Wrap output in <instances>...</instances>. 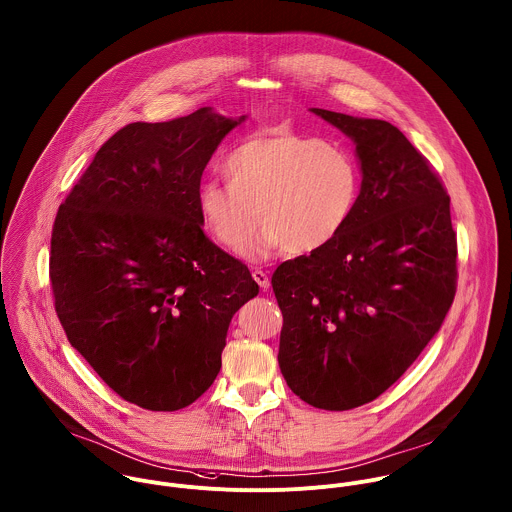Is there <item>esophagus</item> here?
Here are the masks:
<instances>
[{
    "instance_id": "34e87169",
    "label": "esophagus",
    "mask_w": 512,
    "mask_h": 512,
    "mask_svg": "<svg viewBox=\"0 0 512 512\" xmlns=\"http://www.w3.org/2000/svg\"><path fill=\"white\" fill-rule=\"evenodd\" d=\"M253 279H255V283H257L261 289H269V285H271L269 275H267L265 271H261V269H255V271H253Z\"/></svg>"
}]
</instances>
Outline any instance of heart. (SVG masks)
Here are the masks:
<instances>
[{
	"mask_svg": "<svg viewBox=\"0 0 512 512\" xmlns=\"http://www.w3.org/2000/svg\"><path fill=\"white\" fill-rule=\"evenodd\" d=\"M223 172L198 192L205 229L231 253L259 259L281 247L301 255L330 243L348 223L360 176L352 156L332 142L297 134L255 136L233 148ZM260 217L257 218L256 215Z\"/></svg>",
	"mask_w": 512,
	"mask_h": 512,
	"instance_id": "1",
	"label": "heart"
}]
</instances>
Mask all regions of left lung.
Here are the masks:
<instances>
[{
  "label": "left lung",
  "mask_w": 512,
  "mask_h": 512,
  "mask_svg": "<svg viewBox=\"0 0 512 512\" xmlns=\"http://www.w3.org/2000/svg\"><path fill=\"white\" fill-rule=\"evenodd\" d=\"M312 112L356 142L362 188L330 243L273 273L279 366L308 406L344 411L384 394L439 330L457 291V233L443 182L394 124Z\"/></svg>",
  "instance_id": "1"
}]
</instances>
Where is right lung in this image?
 Segmentation results:
<instances>
[{
    "instance_id": "obj_1",
    "label": "right lung",
    "mask_w": 512,
    "mask_h": 512,
    "mask_svg": "<svg viewBox=\"0 0 512 512\" xmlns=\"http://www.w3.org/2000/svg\"><path fill=\"white\" fill-rule=\"evenodd\" d=\"M239 120L204 106L112 134L59 205L49 253L73 348L122 400L194 404L213 384L233 314L257 297L247 265L205 237V166Z\"/></svg>"
}]
</instances>
